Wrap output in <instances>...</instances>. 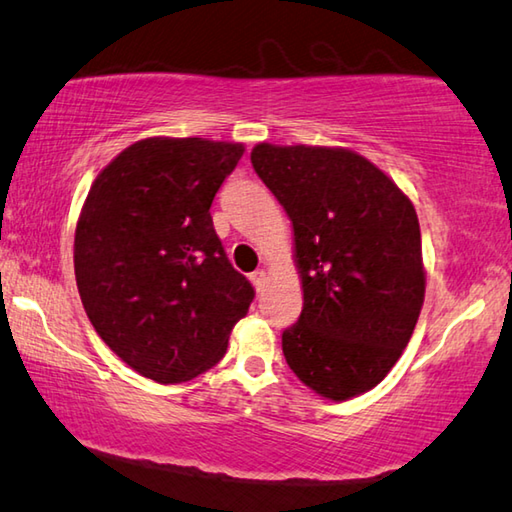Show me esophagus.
I'll list each match as a JSON object with an SVG mask.
<instances>
[{"label": "esophagus", "mask_w": 512, "mask_h": 512, "mask_svg": "<svg viewBox=\"0 0 512 512\" xmlns=\"http://www.w3.org/2000/svg\"><path fill=\"white\" fill-rule=\"evenodd\" d=\"M249 281L256 285V290H261V288H263V283H265V270H256V272H251V274H249Z\"/></svg>", "instance_id": "esophagus-1"}]
</instances>
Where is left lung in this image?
Masks as SVG:
<instances>
[{
    "mask_svg": "<svg viewBox=\"0 0 512 512\" xmlns=\"http://www.w3.org/2000/svg\"><path fill=\"white\" fill-rule=\"evenodd\" d=\"M251 166L294 227L303 310L283 330L285 362L319 396H360L393 369L423 308L414 204L353 150L258 143Z\"/></svg>",
    "mask_w": 512,
    "mask_h": 512,
    "instance_id": "left-lung-1",
    "label": "left lung"
}]
</instances>
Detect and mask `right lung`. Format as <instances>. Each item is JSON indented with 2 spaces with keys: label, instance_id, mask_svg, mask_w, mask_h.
Returning <instances> with one entry per match:
<instances>
[{
  "label": "right lung",
  "instance_id": "add662e5",
  "mask_svg": "<svg viewBox=\"0 0 512 512\" xmlns=\"http://www.w3.org/2000/svg\"><path fill=\"white\" fill-rule=\"evenodd\" d=\"M242 152L197 137L143 139L89 188L74 240L80 301L143 378L177 384L209 371L254 301L209 211Z\"/></svg>",
  "mask_w": 512,
  "mask_h": 512
}]
</instances>
